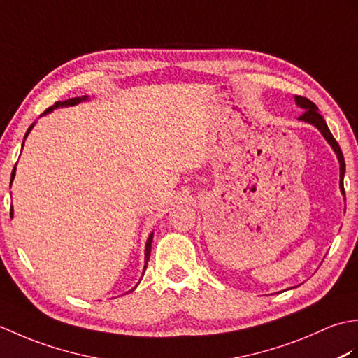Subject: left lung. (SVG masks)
I'll use <instances>...</instances> for the list:
<instances>
[{
  "mask_svg": "<svg viewBox=\"0 0 358 358\" xmlns=\"http://www.w3.org/2000/svg\"><path fill=\"white\" fill-rule=\"evenodd\" d=\"M295 103L300 106V108L305 110V113L303 115L299 117V120L301 121H306V123H310L314 124L318 131L322 132V135L326 138V141H328L331 144V148L334 149V152L337 154V158H338V163H340V191L341 194L345 195V187H343V177H345V158H343V154H341V149L338 146V143L336 141V138H334L328 124H326V121L323 120V117L318 113V108L317 106L308 100V98L305 96H300V95H295Z\"/></svg>",
  "mask_w": 358,
  "mask_h": 358,
  "instance_id": "1",
  "label": "left lung"
}]
</instances>
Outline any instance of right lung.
Wrapping results in <instances>:
<instances>
[{"label": "right lung", "instance_id": "add662e5", "mask_svg": "<svg viewBox=\"0 0 358 358\" xmlns=\"http://www.w3.org/2000/svg\"><path fill=\"white\" fill-rule=\"evenodd\" d=\"M85 100H87V96H77V98H72V100H66V101H57L55 104L53 106H50L49 109H45V112L43 113V115H45V113H49V112H52L53 109H57V108H66V106H75V104H78V103H81V101H85ZM35 124V123H34ZM34 124H30V127L27 129V132H26V135H24V138L26 136L29 135V132L32 131V127H34ZM22 144H24V141H22ZM15 178V167H13V171H12V180ZM12 212H13V209H10V217H12ZM152 237H154V234H150L149 235V238H148V241H146V252H144V269H143V275H144V271H146V268H148V262H149V257H150V248H152ZM136 287V286H135ZM134 291V289H132Z\"/></svg>", "mask_w": 358, "mask_h": 358}]
</instances>
